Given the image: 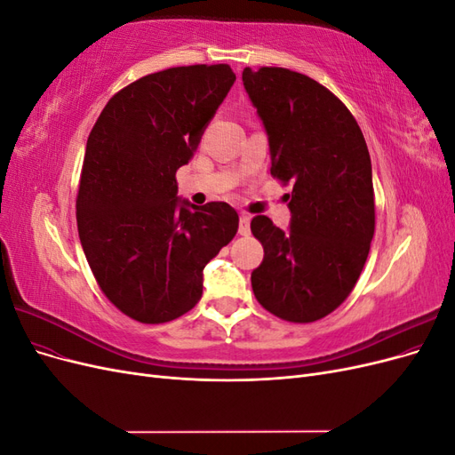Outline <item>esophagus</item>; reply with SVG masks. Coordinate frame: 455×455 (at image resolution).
I'll return each instance as SVG.
<instances>
[{
    "label": "esophagus",
    "instance_id": "34e87169",
    "mask_svg": "<svg viewBox=\"0 0 455 455\" xmlns=\"http://www.w3.org/2000/svg\"><path fill=\"white\" fill-rule=\"evenodd\" d=\"M239 233H241V235H249V233H251V214L241 212V218H239Z\"/></svg>",
    "mask_w": 455,
    "mask_h": 455
}]
</instances>
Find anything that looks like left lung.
Returning <instances> with one entry per match:
<instances>
[{
    "instance_id": "obj_1",
    "label": "left lung",
    "mask_w": 455,
    "mask_h": 455,
    "mask_svg": "<svg viewBox=\"0 0 455 455\" xmlns=\"http://www.w3.org/2000/svg\"><path fill=\"white\" fill-rule=\"evenodd\" d=\"M243 84L269 136L271 176L292 212L291 231L254 216L264 261L252 271L259 306L288 323L338 309L359 281L376 229L371 163L359 123L334 92L286 68H244Z\"/></svg>"
}]
</instances>
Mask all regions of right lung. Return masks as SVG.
Listing matches in <instances>:
<instances>
[{
  "mask_svg": "<svg viewBox=\"0 0 455 455\" xmlns=\"http://www.w3.org/2000/svg\"><path fill=\"white\" fill-rule=\"evenodd\" d=\"M235 74L178 66L132 81L89 134L76 216L104 296L131 319L161 324L194 309L203 269L239 229L228 203L176 197V171L197 149Z\"/></svg>",
  "mask_w": 455,
  "mask_h": 455,
  "instance_id": "right-lung-1",
  "label": "right lung"
}]
</instances>
